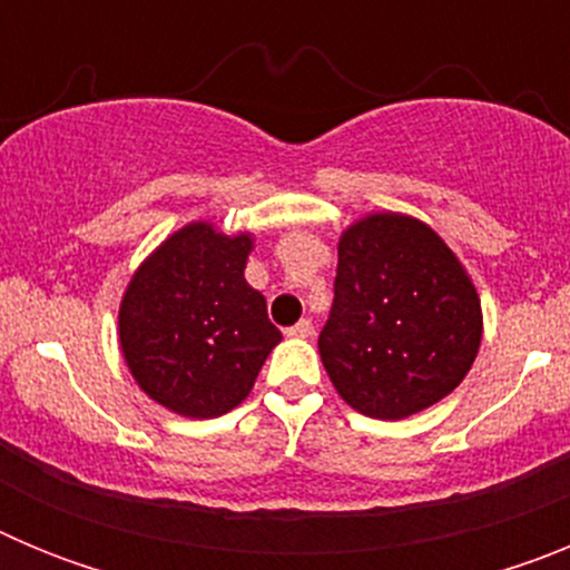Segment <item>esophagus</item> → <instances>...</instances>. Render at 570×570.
Returning <instances> with one entry per match:
<instances>
[{"instance_id":"1","label":"esophagus","mask_w":570,"mask_h":570,"mask_svg":"<svg viewBox=\"0 0 570 570\" xmlns=\"http://www.w3.org/2000/svg\"><path fill=\"white\" fill-rule=\"evenodd\" d=\"M288 336H299V340H308V336H314V322L299 320L296 325H291Z\"/></svg>"}]
</instances>
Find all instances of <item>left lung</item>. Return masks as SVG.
Instances as JSON below:
<instances>
[{
  "mask_svg": "<svg viewBox=\"0 0 570 570\" xmlns=\"http://www.w3.org/2000/svg\"><path fill=\"white\" fill-rule=\"evenodd\" d=\"M480 340L476 288L428 225L374 214L342 234L320 354L347 405L374 420L425 411L465 380Z\"/></svg>",
  "mask_w": 570,
  "mask_h": 570,
  "instance_id": "8db88e82",
  "label": "left lung"
}]
</instances>
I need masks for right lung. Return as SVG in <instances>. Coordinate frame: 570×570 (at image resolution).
Instances as JSON below:
<instances>
[{
	"instance_id": "right-lung-1",
	"label": "right lung",
	"mask_w": 570,
	"mask_h": 570,
	"mask_svg": "<svg viewBox=\"0 0 570 570\" xmlns=\"http://www.w3.org/2000/svg\"><path fill=\"white\" fill-rule=\"evenodd\" d=\"M248 254V234L194 223L165 239L125 291V362L145 394L176 414H228L282 340L265 296L245 282Z\"/></svg>"
}]
</instances>
